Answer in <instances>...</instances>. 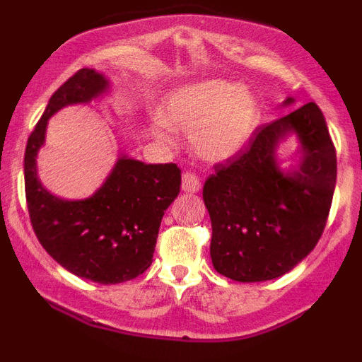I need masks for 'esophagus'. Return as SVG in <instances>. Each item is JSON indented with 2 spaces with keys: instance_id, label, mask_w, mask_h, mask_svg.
Segmentation results:
<instances>
[{
  "instance_id": "obj_1",
  "label": "esophagus",
  "mask_w": 362,
  "mask_h": 362,
  "mask_svg": "<svg viewBox=\"0 0 362 362\" xmlns=\"http://www.w3.org/2000/svg\"><path fill=\"white\" fill-rule=\"evenodd\" d=\"M182 190L192 194L199 192V190H201V180H199V177L194 175V173L185 172L184 175H182Z\"/></svg>"
}]
</instances>
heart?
<instances>
[{"instance_id": "1", "label": "heart", "mask_w": 362, "mask_h": 362, "mask_svg": "<svg viewBox=\"0 0 362 362\" xmlns=\"http://www.w3.org/2000/svg\"><path fill=\"white\" fill-rule=\"evenodd\" d=\"M259 102L238 83L207 80L173 91L161 119L170 129L190 134V148L206 163H223L238 155L255 132ZM158 138L170 143L167 127L156 124Z\"/></svg>"}]
</instances>
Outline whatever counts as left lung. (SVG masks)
Instances as JSON below:
<instances>
[{
	"label": "left lung",
	"mask_w": 362,
	"mask_h": 362,
	"mask_svg": "<svg viewBox=\"0 0 362 362\" xmlns=\"http://www.w3.org/2000/svg\"><path fill=\"white\" fill-rule=\"evenodd\" d=\"M293 103L288 97L282 107ZM291 135L298 139V165L282 169L276 149ZM335 180V148L315 102L257 129L243 151L216 165L202 190L216 271L262 282L296 267L323 233Z\"/></svg>",
	"instance_id": "left-lung-1"
}]
</instances>
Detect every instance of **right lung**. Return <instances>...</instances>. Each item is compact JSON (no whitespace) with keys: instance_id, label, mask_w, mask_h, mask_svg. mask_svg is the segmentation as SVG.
I'll return each mask as SVG.
<instances>
[{"instance_id":"1","label":"right lung","mask_w":362,"mask_h":362,"mask_svg":"<svg viewBox=\"0 0 362 362\" xmlns=\"http://www.w3.org/2000/svg\"><path fill=\"white\" fill-rule=\"evenodd\" d=\"M110 90L95 69H80L45 107L25 149V194L32 226L57 264L74 276L98 284H119L151 265L161 218L180 192L175 163L146 165L120 155L90 197L66 201L42 185L37 155L45 144L49 119L61 109L90 103Z\"/></svg>"}]
</instances>
